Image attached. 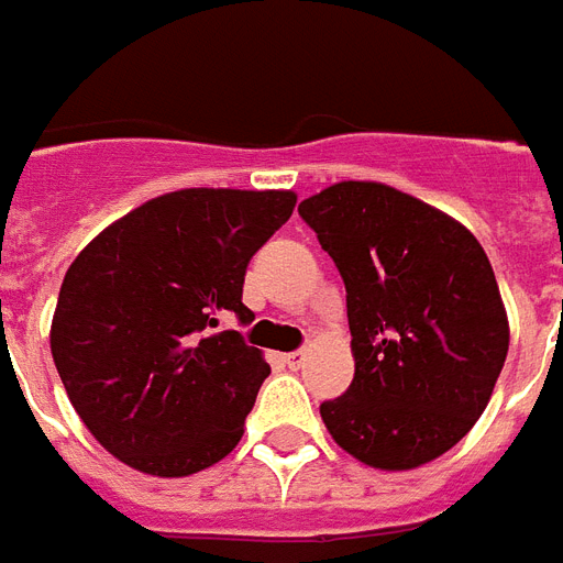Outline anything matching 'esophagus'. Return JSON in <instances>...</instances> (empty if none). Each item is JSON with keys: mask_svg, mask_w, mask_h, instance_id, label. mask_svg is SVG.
<instances>
[{"mask_svg": "<svg viewBox=\"0 0 563 563\" xmlns=\"http://www.w3.org/2000/svg\"><path fill=\"white\" fill-rule=\"evenodd\" d=\"M283 360H286V365H289L291 371H300V368H303V362H307V353H303V351H291V353H286Z\"/></svg>", "mask_w": 563, "mask_h": 563, "instance_id": "34e87169", "label": "esophagus"}]
</instances>
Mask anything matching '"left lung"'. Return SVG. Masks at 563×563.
Masks as SVG:
<instances>
[{
    "label": "left lung",
    "mask_w": 563,
    "mask_h": 563,
    "mask_svg": "<svg viewBox=\"0 0 563 563\" xmlns=\"http://www.w3.org/2000/svg\"><path fill=\"white\" fill-rule=\"evenodd\" d=\"M347 289L351 388L321 402L342 450L379 471H411L479 420L508 353L497 277L471 230L374 180H342L300 201Z\"/></svg>",
    "instance_id": "1"
}]
</instances>
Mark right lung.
I'll list each match as a JSON object with an SVG mask.
<instances>
[{
  "label": "right lung",
  "instance_id": "1",
  "mask_svg": "<svg viewBox=\"0 0 563 563\" xmlns=\"http://www.w3.org/2000/svg\"><path fill=\"white\" fill-rule=\"evenodd\" d=\"M283 189H180L104 228L64 277L52 360L108 453L152 476L221 462L272 368L221 316L251 324V256L289 221Z\"/></svg>",
  "mask_w": 563,
  "mask_h": 563
}]
</instances>
